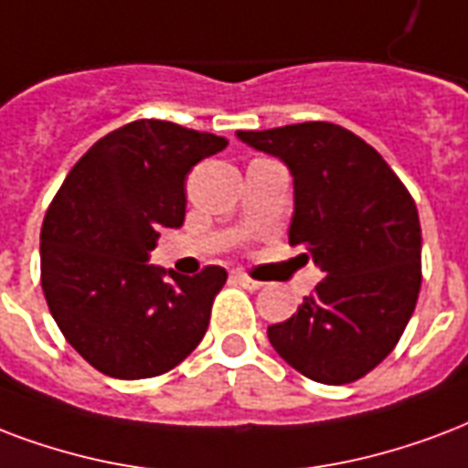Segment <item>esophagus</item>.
I'll list each match as a JSON object with an SVG mask.
<instances>
[{
    "instance_id": "esophagus-1",
    "label": "esophagus",
    "mask_w": 468,
    "mask_h": 468,
    "mask_svg": "<svg viewBox=\"0 0 468 468\" xmlns=\"http://www.w3.org/2000/svg\"><path fill=\"white\" fill-rule=\"evenodd\" d=\"M233 280L238 282V284H242V287H245V290H250V292H255V290H260V287H262V282L252 280V277H248V274H242V272H235Z\"/></svg>"
}]
</instances>
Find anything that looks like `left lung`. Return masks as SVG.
<instances>
[{"instance_id":"obj_1","label":"left lung","mask_w":468,"mask_h":468,"mask_svg":"<svg viewBox=\"0 0 468 468\" xmlns=\"http://www.w3.org/2000/svg\"><path fill=\"white\" fill-rule=\"evenodd\" d=\"M235 134L287 164L294 178L290 245H306L326 274L267 338L302 376L353 383L395 348L415 312L422 284L415 201L383 156L338 124Z\"/></svg>"}]
</instances>
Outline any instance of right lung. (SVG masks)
Masks as SVG:
<instances>
[{"label": "right lung", "instance_id": "1", "mask_svg": "<svg viewBox=\"0 0 468 468\" xmlns=\"http://www.w3.org/2000/svg\"><path fill=\"white\" fill-rule=\"evenodd\" d=\"M226 137L137 120L98 139L70 169L41 228V287L63 336L120 380L162 376L206 336L228 272L149 265L162 228L186 216V174Z\"/></svg>", "mask_w": 468, "mask_h": 468}]
</instances>
